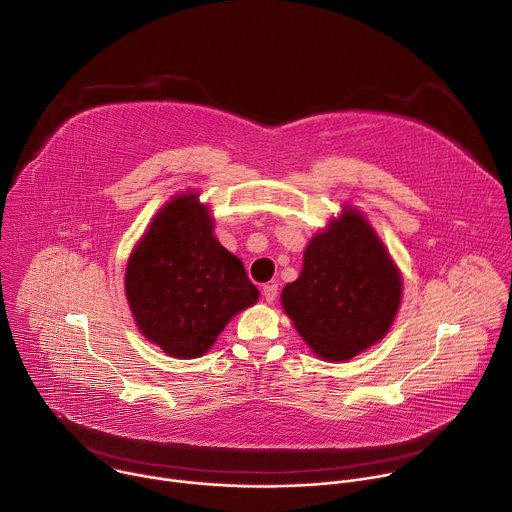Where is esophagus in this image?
<instances>
[{"label":"esophagus","mask_w":512,"mask_h":512,"mask_svg":"<svg viewBox=\"0 0 512 512\" xmlns=\"http://www.w3.org/2000/svg\"><path fill=\"white\" fill-rule=\"evenodd\" d=\"M263 298H265V302H269V304L277 298V283H267V285H263Z\"/></svg>","instance_id":"esophagus-1"}]
</instances>
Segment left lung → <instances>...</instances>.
<instances>
[{
    "label": "left lung",
    "mask_w": 512,
    "mask_h": 512,
    "mask_svg": "<svg viewBox=\"0 0 512 512\" xmlns=\"http://www.w3.org/2000/svg\"><path fill=\"white\" fill-rule=\"evenodd\" d=\"M403 281L389 251L358 210L312 237L281 306L306 344L326 360H348L379 342L401 304Z\"/></svg>",
    "instance_id": "obj_1"
}]
</instances>
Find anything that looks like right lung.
I'll return each instance as SVG.
<instances>
[{"instance_id":"add662e5","label":"right lung","mask_w":512,"mask_h":512,"mask_svg":"<svg viewBox=\"0 0 512 512\" xmlns=\"http://www.w3.org/2000/svg\"><path fill=\"white\" fill-rule=\"evenodd\" d=\"M196 192L174 196L135 245L125 296L139 332L176 358H198L259 298L239 257L212 235Z\"/></svg>"}]
</instances>
